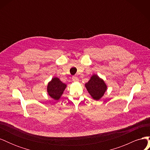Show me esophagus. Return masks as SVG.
<instances>
[{"label": "esophagus", "instance_id": "obj_1", "mask_svg": "<svg viewBox=\"0 0 150 150\" xmlns=\"http://www.w3.org/2000/svg\"><path fill=\"white\" fill-rule=\"evenodd\" d=\"M72 80L74 81V82H78V81H79V79H78V77H76V76H73L72 78Z\"/></svg>", "mask_w": 150, "mask_h": 150}]
</instances>
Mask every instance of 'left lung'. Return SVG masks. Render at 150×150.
Returning a JSON list of instances; mask_svg holds the SVG:
<instances>
[{
	"label": "left lung",
	"mask_w": 150,
	"mask_h": 150,
	"mask_svg": "<svg viewBox=\"0 0 150 150\" xmlns=\"http://www.w3.org/2000/svg\"><path fill=\"white\" fill-rule=\"evenodd\" d=\"M85 86L91 97L97 101L103 96L107 89L104 81L96 74L91 77L90 80L85 84Z\"/></svg>",
	"instance_id": "1"
}]
</instances>
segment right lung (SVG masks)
<instances>
[{
	"mask_svg": "<svg viewBox=\"0 0 150 150\" xmlns=\"http://www.w3.org/2000/svg\"><path fill=\"white\" fill-rule=\"evenodd\" d=\"M66 88V84L62 83L57 78H53L48 83L47 91L48 94L55 100H59Z\"/></svg>",
	"mask_w": 150,
	"mask_h": 150,
	"instance_id": "right-lung-1",
	"label": "right lung"
}]
</instances>
